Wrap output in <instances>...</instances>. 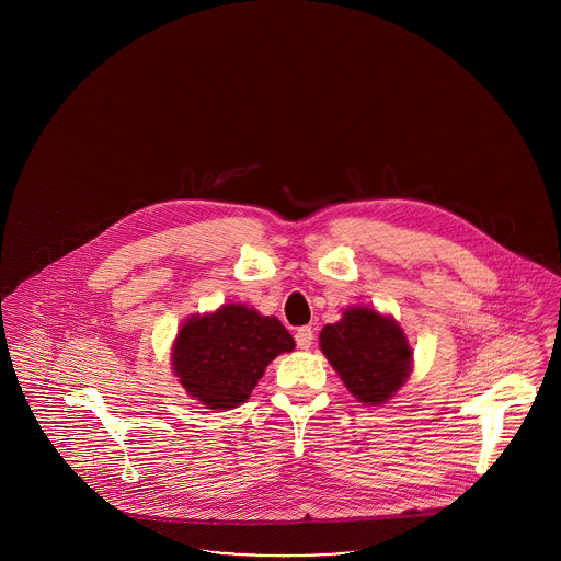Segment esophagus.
<instances>
[{
  "label": "esophagus",
  "mask_w": 561,
  "mask_h": 561,
  "mask_svg": "<svg viewBox=\"0 0 561 561\" xmlns=\"http://www.w3.org/2000/svg\"><path fill=\"white\" fill-rule=\"evenodd\" d=\"M294 339H296V345H298V348H309L313 345V330H311L309 325H302V328H298V330H296Z\"/></svg>",
  "instance_id": "obj_1"
}]
</instances>
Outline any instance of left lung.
<instances>
[{
  "instance_id": "1",
  "label": "left lung",
  "mask_w": 561,
  "mask_h": 561,
  "mask_svg": "<svg viewBox=\"0 0 561 561\" xmlns=\"http://www.w3.org/2000/svg\"><path fill=\"white\" fill-rule=\"evenodd\" d=\"M320 347L351 396L366 405L391 400L412 370L400 323L370 307H348L343 320L323 325Z\"/></svg>"
}]
</instances>
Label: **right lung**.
Segmentation results:
<instances>
[{
  "label": "right lung",
  "instance_id": "obj_1",
  "mask_svg": "<svg viewBox=\"0 0 561 561\" xmlns=\"http://www.w3.org/2000/svg\"><path fill=\"white\" fill-rule=\"evenodd\" d=\"M294 339L277 318L245 305H222L188 318L172 347V370L188 396L210 410H231L250 398L268 364Z\"/></svg>",
  "mask_w": 561,
  "mask_h": 561
}]
</instances>
